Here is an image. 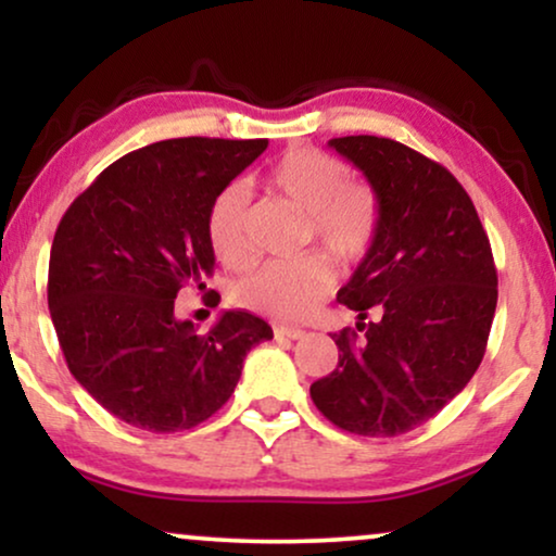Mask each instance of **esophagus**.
Masks as SVG:
<instances>
[{"label": "esophagus", "mask_w": 556, "mask_h": 556, "mask_svg": "<svg viewBox=\"0 0 556 556\" xmlns=\"http://www.w3.org/2000/svg\"><path fill=\"white\" fill-rule=\"evenodd\" d=\"M273 333H276V339H303L306 337V331L295 329V326H276Z\"/></svg>", "instance_id": "obj_1"}]
</instances>
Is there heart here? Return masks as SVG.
<instances>
[{
  "mask_svg": "<svg viewBox=\"0 0 556 556\" xmlns=\"http://www.w3.org/2000/svg\"><path fill=\"white\" fill-rule=\"evenodd\" d=\"M268 185L308 212V238H314L341 265L359 263L369 253L379 227L377 197L354 185L349 166L329 151L301 147L286 151L268 172ZM212 253L227 268L253 263L248 235V189L227 185L207 215ZM333 286L329 261L308 253L291 261H270L232 288V301L278 321H301L314 314Z\"/></svg>",
  "mask_w": 556,
  "mask_h": 556,
  "instance_id": "b5f03b06",
  "label": "heart"
}]
</instances>
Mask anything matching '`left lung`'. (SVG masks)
<instances>
[{"label": "left lung", "mask_w": 556, "mask_h": 556, "mask_svg": "<svg viewBox=\"0 0 556 556\" xmlns=\"http://www.w3.org/2000/svg\"><path fill=\"white\" fill-rule=\"evenodd\" d=\"M329 147L369 179L379 227L337 295L359 321L331 333L339 364L311 384V400L341 430L394 438L435 417L476 375L496 314V263L473 202L443 164L382 136Z\"/></svg>", "instance_id": "obj_1"}]
</instances>
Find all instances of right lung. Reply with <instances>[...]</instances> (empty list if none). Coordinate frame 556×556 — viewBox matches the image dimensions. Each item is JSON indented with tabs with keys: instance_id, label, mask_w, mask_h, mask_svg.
Returning <instances> with one entry per match:
<instances>
[{
	"instance_id": "right-lung-1",
	"label": "right lung",
	"mask_w": 556,
	"mask_h": 556,
	"mask_svg": "<svg viewBox=\"0 0 556 556\" xmlns=\"http://www.w3.org/2000/svg\"><path fill=\"white\" fill-rule=\"evenodd\" d=\"M265 149L268 139L156 141L105 166L60 219L52 326L71 375L118 420L197 428L230 400L250 349L273 339L248 311H225L204 333L174 316L181 288L204 291L215 273L212 202Z\"/></svg>"
}]
</instances>
